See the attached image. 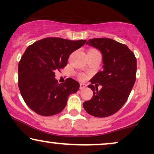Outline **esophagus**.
<instances>
[{
	"label": "esophagus",
	"instance_id": "obj_1",
	"mask_svg": "<svg viewBox=\"0 0 154 154\" xmlns=\"http://www.w3.org/2000/svg\"><path fill=\"white\" fill-rule=\"evenodd\" d=\"M86 87H87V85H86L85 84H84V83H80V84H79V89L80 90L85 89Z\"/></svg>",
	"mask_w": 154,
	"mask_h": 154
}]
</instances>
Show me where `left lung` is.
Listing matches in <instances>:
<instances>
[{
  "mask_svg": "<svg viewBox=\"0 0 154 154\" xmlns=\"http://www.w3.org/2000/svg\"><path fill=\"white\" fill-rule=\"evenodd\" d=\"M102 54V71L98 72L88 85L93 91L92 99L83 103L89 114L106 117L115 114L128 100L136 79L137 61L127 45L109 38H93L86 43ZM102 85L97 91L93 84Z\"/></svg>",
  "mask_w": 154,
  "mask_h": 154,
  "instance_id": "8db88e82",
  "label": "left lung"
}]
</instances>
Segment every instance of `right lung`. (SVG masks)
Instances as JSON below:
<instances>
[{"label":"right lung","mask_w":154,"mask_h":154,"mask_svg":"<svg viewBox=\"0 0 154 154\" xmlns=\"http://www.w3.org/2000/svg\"><path fill=\"white\" fill-rule=\"evenodd\" d=\"M85 42L46 38L26 49L19 63V88L33 111L45 116L59 114L66 106L68 97L78 91L79 82L72 78L59 84L55 72L66 66L69 55Z\"/></svg>","instance_id":"1"}]
</instances>
